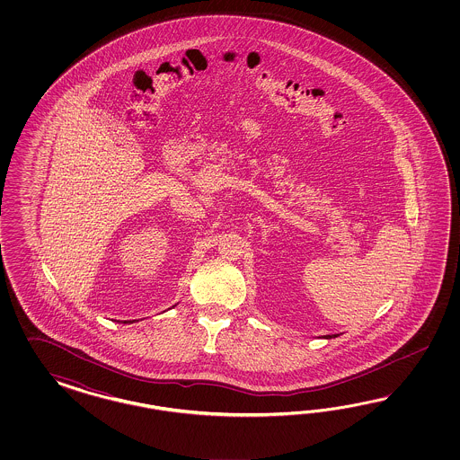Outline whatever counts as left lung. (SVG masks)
<instances>
[{
	"label": "left lung",
	"instance_id": "obj_1",
	"mask_svg": "<svg viewBox=\"0 0 460 460\" xmlns=\"http://www.w3.org/2000/svg\"><path fill=\"white\" fill-rule=\"evenodd\" d=\"M334 337H339V334L323 335V339H334Z\"/></svg>",
	"mask_w": 460,
	"mask_h": 460
}]
</instances>
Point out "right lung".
Masks as SVG:
<instances>
[{
  "label": "right lung",
  "instance_id": "1",
  "mask_svg": "<svg viewBox=\"0 0 460 460\" xmlns=\"http://www.w3.org/2000/svg\"><path fill=\"white\" fill-rule=\"evenodd\" d=\"M123 323H128V321L123 322Z\"/></svg>",
  "mask_w": 460,
  "mask_h": 460
}]
</instances>
